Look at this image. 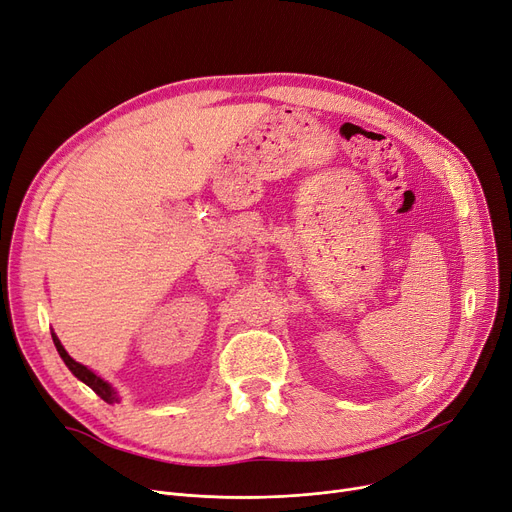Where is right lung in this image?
Listing matches in <instances>:
<instances>
[{"label": "right lung", "instance_id": "right-lung-1", "mask_svg": "<svg viewBox=\"0 0 512 512\" xmlns=\"http://www.w3.org/2000/svg\"><path fill=\"white\" fill-rule=\"evenodd\" d=\"M51 338H53V344H56V348H58V353H60V357L64 359V363L68 365V369L76 375V378L80 380V382H85L97 396H101L105 402H110V405H114V402H118V396H116V392L112 390V386L107 384V382H103L99 375H95L91 369H87L85 365H80V363H76L68 353H66V348L62 346V342L58 340V336L56 334H51Z\"/></svg>", "mask_w": 512, "mask_h": 512}]
</instances>
